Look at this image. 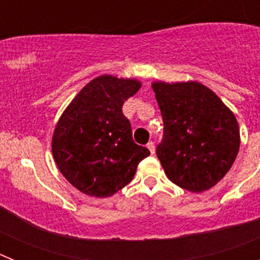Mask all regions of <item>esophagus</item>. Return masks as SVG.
<instances>
[{"instance_id": "34e87169", "label": "esophagus", "mask_w": 260, "mask_h": 260, "mask_svg": "<svg viewBox=\"0 0 260 260\" xmlns=\"http://www.w3.org/2000/svg\"><path fill=\"white\" fill-rule=\"evenodd\" d=\"M147 148H148V150H150V152L152 153H155V144H153V142H150V143L147 144Z\"/></svg>"}]
</instances>
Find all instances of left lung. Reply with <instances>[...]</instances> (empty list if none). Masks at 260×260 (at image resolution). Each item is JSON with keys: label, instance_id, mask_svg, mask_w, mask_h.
Returning a JSON list of instances; mask_svg holds the SVG:
<instances>
[{"label": "left lung", "instance_id": "1", "mask_svg": "<svg viewBox=\"0 0 260 260\" xmlns=\"http://www.w3.org/2000/svg\"><path fill=\"white\" fill-rule=\"evenodd\" d=\"M164 121L157 157L177 186L202 192L224 178L240 150V127L234 113L212 89L187 80L152 82Z\"/></svg>", "mask_w": 260, "mask_h": 260}]
</instances>
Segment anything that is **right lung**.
<instances>
[{"label": "right lung", "mask_w": 260, "mask_h": 260, "mask_svg": "<svg viewBox=\"0 0 260 260\" xmlns=\"http://www.w3.org/2000/svg\"><path fill=\"white\" fill-rule=\"evenodd\" d=\"M134 78L105 74L77 93L57 121L52 137L54 162L83 194L108 198L133 180L138 164L150 155L133 141L123 116L125 100L141 89Z\"/></svg>", "instance_id": "add662e5"}]
</instances>
